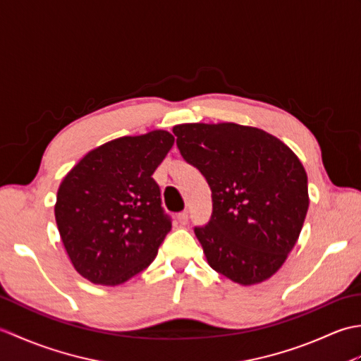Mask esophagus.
Here are the masks:
<instances>
[{"label": "esophagus", "mask_w": 361, "mask_h": 361, "mask_svg": "<svg viewBox=\"0 0 361 361\" xmlns=\"http://www.w3.org/2000/svg\"><path fill=\"white\" fill-rule=\"evenodd\" d=\"M176 220H178L180 225H188V221H189V212H188V211L180 212L178 216H176Z\"/></svg>", "instance_id": "1"}]
</instances>
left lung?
Here are the masks:
<instances>
[{
	"mask_svg": "<svg viewBox=\"0 0 361 361\" xmlns=\"http://www.w3.org/2000/svg\"><path fill=\"white\" fill-rule=\"evenodd\" d=\"M186 163L212 190V216L195 226L208 264L242 286L286 262L309 209L307 173L278 137L233 122L173 127Z\"/></svg>",
	"mask_w": 361,
	"mask_h": 361,
	"instance_id": "1",
	"label": "left lung"
}]
</instances>
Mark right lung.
Instances as JSON below:
<instances>
[{"label": "right lung", "instance_id": "obj_1", "mask_svg": "<svg viewBox=\"0 0 361 361\" xmlns=\"http://www.w3.org/2000/svg\"><path fill=\"white\" fill-rule=\"evenodd\" d=\"M173 141L164 130L118 137L87 153L63 178L54 212L85 279L119 286L157 257L172 221L152 175Z\"/></svg>", "mask_w": 361, "mask_h": 361}]
</instances>
